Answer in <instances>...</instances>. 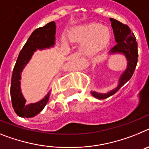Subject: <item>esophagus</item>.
<instances>
[{
    "label": "esophagus",
    "mask_w": 149,
    "mask_h": 149,
    "mask_svg": "<svg viewBox=\"0 0 149 149\" xmlns=\"http://www.w3.org/2000/svg\"><path fill=\"white\" fill-rule=\"evenodd\" d=\"M71 58H77V55L76 54H73V55H71Z\"/></svg>",
    "instance_id": "obj_1"
}]
</instances>
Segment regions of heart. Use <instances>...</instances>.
<instances>
[{
  "instance_id": "obj_1",
  "label": "heart",
  "mask_w": 149,
  "mask_h": 149,
  "mask_svg": "<svg viewBox=\"0 0 149 149\" xmlns=\"http://www.w3.org/2000/svg\"><path fill=\"white\" fill-rule=\"evenodd\" d=\"M67 36L71 42H81L79 48V55L89 58L97 54L108 43L110 31L101 24L88 23L74 28L70 31ZM61 43L64 47L69 45L65 37H62Z\"/></svg>"
}]
</instances>
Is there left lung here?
Here are the masks:
<instances>
[{
    "mask_svg": "<svg viewBox=\"0 0 149 149\" xmlns=\"http://www.w3.org/2000/svg\"><path fill=\"white\" fill-rule=\"evenodd\" d=\"M111 26L113 30L114 37L116 45L111 48L109 51V55H121L125 57L127 61L126 69L123 71L118 79V82L116 87L106 93H100L95 91H91V94L94 97L99 100L106 99L112 96L117 91L125 85L133 76L138 58L137 42L136 37L131 32L129 27L118 22L116 19L110 18Z\"/></svg>",
    "mask_w": 149,
    "mask_h": 149,
    "instance_id": "obj_1",
    "label": "left lung"
}]
</instances>
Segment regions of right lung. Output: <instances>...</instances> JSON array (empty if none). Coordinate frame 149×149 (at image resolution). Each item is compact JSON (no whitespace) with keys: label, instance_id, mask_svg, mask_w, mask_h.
<instances>
[{"label":"right lung","instance_id":"obj_1","mask_svg":"<svg viewBox=\"0 0 149 149\" xmlns=\"http://www.w3.org/2000/svg\"><path fill=\"white\" fill-rule=\"evenodd\" d=\"M55 33L56 25L55 22H51L42 28H37L30 36L19 53L13 71L10 86L13 107L19 117H34L43 109L49 100V92L36 103H26V99L22 91L21 79L23 70L29 63L37 50H44L55 46Z\"/></svg>","mask_w":149,"mask_h":149}]
</instances>
